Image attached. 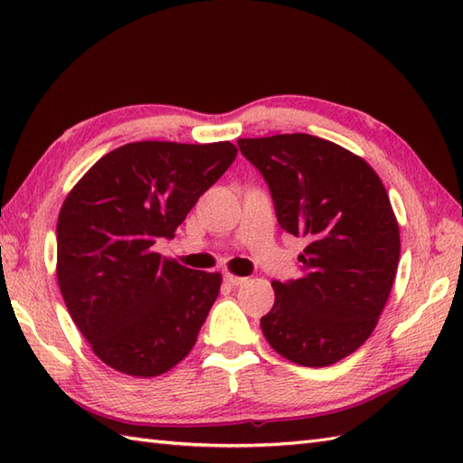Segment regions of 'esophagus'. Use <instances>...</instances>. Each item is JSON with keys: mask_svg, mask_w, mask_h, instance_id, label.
<instances>
[{"mask_svg": "<svg viewBox=\"0 0 463 463\" xmlns=\"http://www.w3.org/2000/svg\"><path fill=\"white\" fill-rule=\"evenodd\" d=\"M247 280V279H242V277H234V274H224V282L229 284V287H241V284Z\"/></svg>", "mask_w": 463, "mask_h": 463, "instance_id": "34e87169", "label": "esophagus"}]
</instances>
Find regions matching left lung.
Listing matches in <instances>:
<instances>
[{"label":"left lung","mask_w":463,"mask_h":463,"mask_svg":"<svg viewBox=\"0 0 463 463\" xmlns=\"http://www.w3.org/2000/svg\"><path fill=\"white\" fill-rule=\"evenodd\" d=\"M267 181L279 224L307 241L297 280L272 282L260 318L280 356L322 368L368 340L400 260V231L380 176L340 145L307 133L239 139Z\"/></svg>","instance_id":"8db88e82"}]
</instances>
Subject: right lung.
I'll return each instance as SVG.
<instances>
[{"label":"right lung","instance_id":"obj_1","mask_svg":"<svg viewBox=\"0 0 463 463\" xmlns=\"http://www.w3.org/2000/svg\"><path fill=\"white\" fill-rule=\"evenodd\" d=\"M237 146L139 141L101 156L57 219V280L77 328L107 366L151 378L194 346L221 274L155 252L221 179Z\"/></svg>","mask_w":463,"mask_h":463}]
</instances>
